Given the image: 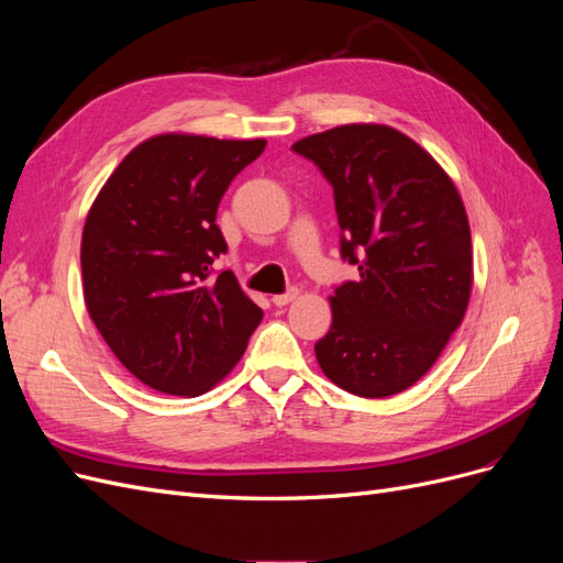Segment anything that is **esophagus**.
Masks as SVG:
<instances>
[{
    "mask_svg": "<svg viewBox=\"0 0 563 563\" xmlns=\"http://www.w3.org/2000/svg\"><path fill=\"white\" fill-rule=\"evenodd\" d=\"M298 296H300L298 288H288L286 294H277V296H272V302H275L277 308H286V305H288V302H294Z\"/></svg>",
    "mask_w": 563,
    "mask_h": 563,
    "instance_id": "esophagus-1",
    "label": "esophagus"
}]
</instances>
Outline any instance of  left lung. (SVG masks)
<instances>
[{
    "instance_id": "8db88e82",
    "label": "left lung",
    "mask_w": 563,
    "mask_h": 563,
    "mask_svg": "<svg viewBox=\"0 0 563 563\" xmlns=\"http://www.w3.org/2000/svg\"><path fill=\"white\" fill-rule=\"evenodd\" d=\"M333 185L340 255L360 282L335 288L314 345L331 383L399 395L428 373L467 312L474 267L465 203L428 150L385 124H345L294 143Z\"/></svg>"
}]
</instances>
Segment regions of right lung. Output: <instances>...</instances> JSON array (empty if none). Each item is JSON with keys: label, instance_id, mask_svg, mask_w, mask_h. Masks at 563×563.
<instances>
[{"label": "right lung", "instance_id": "right-lung-1", "mask_svg": "<svg viewBox=\"0 0 563 563\" xmlns=\"http://www.w3.org/2000/svg\"><path fill=\"white\" fill-rule=\"evenodd\" d=\"M267 141L159 133L100 187L81 232L84 302L122 366L143 385L199 397L242 360L263 310L230 269L216 225L232 178Z\"/></svg>", "mask_w": 563, "mask_h": 563}]
</instances>
